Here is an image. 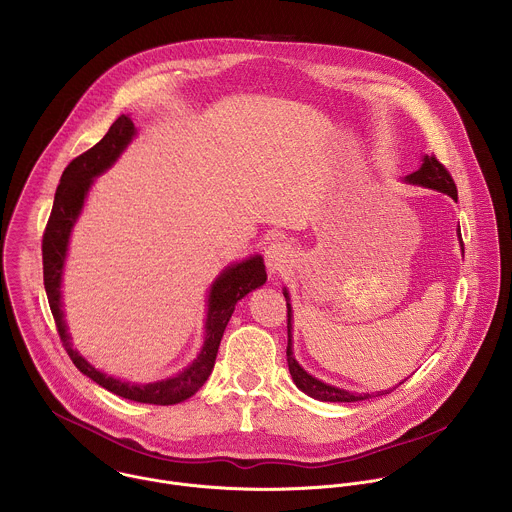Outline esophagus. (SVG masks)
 <instances>
[{
    "instance_id": "esophagus-1",
    "label": "esophagus",
    "mask_w": 512,
    "mask_h": 512,
    "mask_svg": "<svg viewBox=\"0 0 512 512\" xmlns=\"http://www.w3.org/2000/svg\"><path fill=\"white\" fill-rule=\"evenodd\" d=\"M292 262H294V254L286 242L278 240L266 248V266L272 276L284 274L292 266Z\"/></svg>"
}]
</instances>
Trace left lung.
<instances>
[{
  "label": "left lung",
  "instance_id": "left-lung-1",
  "mask_svg": "<svg viewBox=\"0 0 512 512\" xmlns=\"http://www.w3.org/2000/svg\"><path fill=\"white\" fill-rule=\"evenodd\" d=\"M406 182L408 184H416V186H424V188H430V190H436V192H442V194H448L452 200L458 198V192H456V184L450 176V172L444 168V164H440L436 160L434 154L430 156H424L422 160V166L412 172L410 176H406ZM458 238H460V246L464 250V244H462V236H460V230H458ZM284 298H286V308H288V346H286V360H288V368H290V374H292V380L294 384L308 396L316 398V400H322V402H358V400H366V398H372V394H356V392H348V390H342V388H336V386H330V384H324L322 380L310 376L294 358V352H292V308L288 304V292L284 290ZM402 384V382H400ZM396 388V386H394ZM390 392V390H388ZM386 390L378 392L376 396H382V394H388Z\"/></svg>",
  "mask_w": 512,
  "mask_h": 512
}]
</instances>
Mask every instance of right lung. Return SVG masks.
<instances>
[{"label":"right lung","instance_id":"1","mask_svg":"<svg viewBox=\"0 0 512 512\" xmlns=\"http://www.w3.org/2000/svg\"><path fill=\"white\" fill-rule=\"evenodd\" d=\"M136 128L128 116H120L108 130V134L88 152L74 158L68 168L62 174L60 186L56 190L54 208L44 232L42 240V256H44V286L48 292L50 308L56 320V328L60 334V340L76 364V368L90 376L94 382L104 386L106 390L144 404H178L192 394H196L208 376L212 374L218 346L222 340V334L228 326V320L234 312V306L238 300H242L248 292L256 290L266 282V268L262 256H252L240 264H234L226 268L216 282L210 288L208 296V316H206V336L200 356L180 374L168 380L152 382V384H132L122 382L118 378H112L100 370H96L86 358L74 350L70 342V334L64 322L62 312V272H64V260L68 252V240L72 234V228L82 212L86 194L94 182L96 176H100L104 170H108L118 156L124 152V148L134 138Z\"/></svg>","mask_w":512,"mask_h":512}]
</instances>
